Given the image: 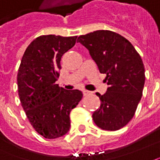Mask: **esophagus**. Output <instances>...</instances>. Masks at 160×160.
Returning <instances> with one entry per match:
<instances>
[{"mask_svg":"<svg viewBox=\"0 0 160 160\" xmlns=\"http://www.w3.org/2000/svg\"><path fill=\"white\" fill-rule=\"evenodd\" d=\"M82 92H83V94H84V95H88V94H91V92H90V91H88V90H83V91H82Z\"/></svg>","mask_w":160,"mask_h":160,"instance_id":"obj_1","label":"esophagus"}]
</instances>
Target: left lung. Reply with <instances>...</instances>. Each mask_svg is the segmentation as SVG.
<instances>
[{
	"instance_id": "left-lung-1",
	"label": "left lung",
	"mask_w": 160,
	"mask_h": 160,
	"mask_svg": "<svg viewBox=\"0 0 160 160\" xmlns=\"http://www.w3.org/2000/svg\"><path fill=\"white\" fill-rule=\"evenodd\" d=\"M78 43L105 73L108 85L104 94L96 93L101 106L93 114L99 128L117 130L134 117L144 86V66L140 55L125 38L110 30H96L78 38Z\"/></svg>"
}]
</instances>
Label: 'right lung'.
<instances>
[{
  "label": "right lung",
  "instance_id": "add662e5",
  "mask_svg": "<svg viewBox=\"0 0 160 160\" xmlns=\"http://www.w3.org/2000/svg\"><path fill=\"white\" fill-rule=\"evenodd\" d=\"M77 37L40 36L27 47L17 74L18 94L30 124L48 139L66 135L70 112L82 99V92L66 90L56 81L62 56L74 46Z\"/></svg>",
  "mask_w": 160,
  "mask_h": 160
}]
</instances>
